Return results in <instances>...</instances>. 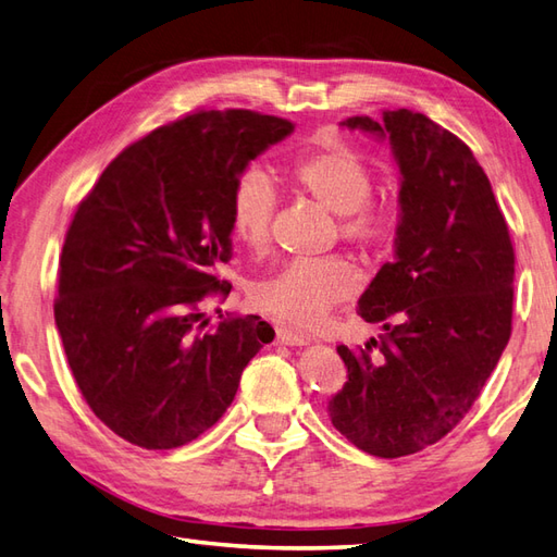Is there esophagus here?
I'll return each mask as SVG.
<instances>
[{"mask_svg":"<svg viewBox=\"0 0 557 557\" xmlns=\"http://www.w3.org/2000/svg\"><path fill=\"white\" fill-rule=\"evenodd\" d=\"M277 342L280 345H287V347H304L309 345L311 337H306L301 333H294L289 327H277Z\"/></svg>","mask_w":557,"mask_h":557,"instance_id":"34e87169","label":"esophagus"}]
</instances>
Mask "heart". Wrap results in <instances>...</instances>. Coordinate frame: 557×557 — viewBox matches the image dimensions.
Here are the masks:
<instances>
[{
  "label": "heart",
  "mask_w": 557,
  "mask_h": 557,
  "mask_svg": "<svg viewBox=\"0 0 557 557\" xmlns=\"http://www.w3.org/2000/svg\"><path fill=\"white\" fill-rule=\"evenodd\" d=\"M289 182L297 191L337 215V232L366 253H377L395 236V220L381 200H373L375 174L361 152L337 136L315 140L289 162ZM275 186L260 170H246L230 194V227L251 251L270 242L275 215ZM359 289V272L345 256L297 258L253 289V301L275 321L294 327L323 323L335 304Z\"/></svg>",
  "instance_id": "heart-1"
}]
</instances>
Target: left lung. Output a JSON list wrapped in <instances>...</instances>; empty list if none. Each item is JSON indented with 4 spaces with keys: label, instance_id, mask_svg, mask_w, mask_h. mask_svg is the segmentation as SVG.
<instances>
[{
    "label": "left lung",
    "instance_id": "8db88e82",
    "mask_svg": "<svg viewBox=\"0 0 557 557\" xmlns=\"http://www.w3.org/2000/svg\"><path fill=\"white\" fill-rule=\"evenodd\" d=\"M349 128L387 138L399 164L395 260L361 294L385 333L337 347L349 381L330 399L335 429L375 457L413 455L467 417L512 335L515 248L486 172L447 128L411 110Z\"/></svg>",
    "mask_w": 557,
    "mask_h": 557
}]
</instances>
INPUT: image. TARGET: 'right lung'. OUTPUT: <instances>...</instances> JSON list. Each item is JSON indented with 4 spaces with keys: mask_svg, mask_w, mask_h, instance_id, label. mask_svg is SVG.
Listing matches in <instances>:
<instances>
[{
    "mask_svg": "<svg viewBox=\"0 0 557 557\" xmlns=\"http://www.w3.org/2000/svg\"><path fill=\"white\" fill-rule=\"evenodd\" d=\"M294 132L280 116L200 110L116 156L69 224L54 321L92 413L124 441L172 449L215 425L246 363L275 337L258 315L206 301L232 285L230 194L246 164Z\"/></svg>",
    "mask_w": 557,
    "mask_h": 557,
    "instance_id": "right-lung-1",
    "label": "right lung"
}]
</instances>
